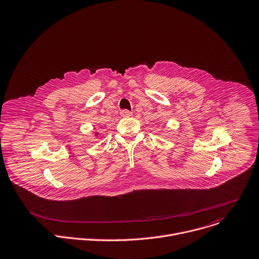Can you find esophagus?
Listing matches in <instances>:
<instances>
[{"label":"esophagus","mask_w":259,"mask_h":259,"mask_svg":"<svg viewBox=\"0 0 259 259\" xmlns=\"http://www.w3.org/2000/svg\"><path fill=\"white\" fill-rule=\"evenodd\" d=\"M121 115L123 117H130V116H132V112H130L128 110H122L121 111Z\"/></svg>","instance_id":"esophagus-1"}]
</instances>
